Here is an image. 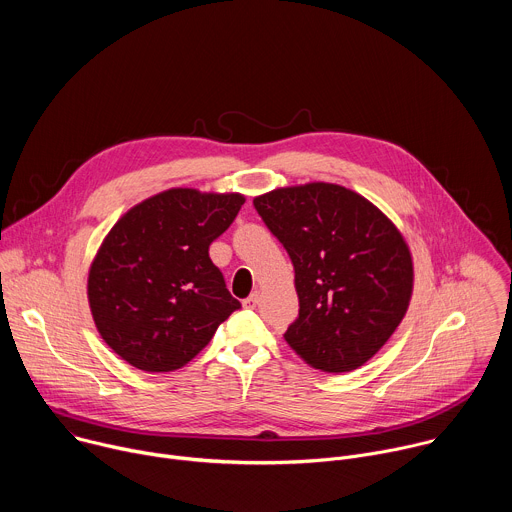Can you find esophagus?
Here are the masks:
<instances>
[{"label":"esophagus","instance_id":"1","mask_svg":"<svg viewBox=\"0 0 512 512\" xmlns=\"http://www.w3.org/2000/svg\"><path fill=\"white\" fill-rule=\"evenodd\" d=\"M257 304H259V291H253V294H251L249 298L243 300V306H245L247 310H255Z\"/></svg>","mask_w":512,"mask_h":512}]
</instances>
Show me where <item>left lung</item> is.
Segmentation results:
<instances>
[{
  "label": "left lung",
  "mask_w": 512,
  "mask_h": 512,
  "mask_svg": "<svg viewBox=\"0 0 512 512\" xmlns=\"http://www.w3.org/2000/svg\"><path fill=\"white\" fill-rule=\"evenodd\" d=\"M296 271L298 320L285 342L310 367L348 373L397 330L413 294V259L373 202L328 182L275 188L253 200Z\"/></svg>",
  "instance_id": "obj_1"
}]
</instances>
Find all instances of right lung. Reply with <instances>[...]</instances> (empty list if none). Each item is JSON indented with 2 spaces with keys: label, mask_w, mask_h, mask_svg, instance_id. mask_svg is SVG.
I'll use <instances>...</instances> for the list:
<instances>
[{
  "label": "right lung",
  "mask_w": 512,
  "mask_h": 512,
  "mask_svg": "<svg viewBox=\"0 0 512 512\" xmlns=\"http://www.w3.org/2000/svg\"><path fill=\"white\" fill-rule=\"evenodd\" d=\"M243 204L239 192L170 188L129 208L103 239L89 306L101 338L131 367L182 369L241 308L208 247Z\"/></svg>",
  "instance_id": "right-lung-1"
}]
</instances>
